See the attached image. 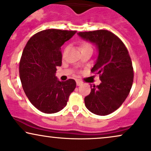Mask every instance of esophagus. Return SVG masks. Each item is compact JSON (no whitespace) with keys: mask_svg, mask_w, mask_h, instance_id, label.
Segmentation results:
<instances>
[{"mask_svg":"<svg viewBox=\"0 0 151 151\" xmlns=\"http://www.w3.org/2000/svg\"><path fill=\"white\" fill-rule=\"evenodd\" d=\"M76 85H77V86H80L82 85V82L79 80H76Z\"/></svg>","mask_w":151,"mask_h":151,"instance_id":"obj_1","label":"esophagus"}]
</instances>
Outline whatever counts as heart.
I'll list each match as a JSON object with an SVG mask.
<instances>
[{"instance_id": "1", "label": "heart", "mask_w": 151, "mask_h": 151, "mask_svg": "<svg viewBox=\"0 0 151 151\" xmlns=\"http://www.w3.org/2000/svg\"><path fill=\"white\" fill-rule=\"evenodd\" d=\"M87 49H92L91 45L88 42L82 43V44L80 45V50H81V51H82V50H87Z\"/></svg>"}]
</instances>
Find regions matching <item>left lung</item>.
<instances>
[{"label":"left lung","instance_id":"obj_1","mask_svg":"<svg viewBox=\"0 0 151 151\" xmlns=\"http://www.w3.org/2000/svg\"><path fill=\"white\" fill-rule=\"evenodd\" d=\"M78 36L96 45L97 59L91 71L100 76L101 83L93 86L85 98L87 108L105 116L116 110L128 97L133 83L132 64L126 47L118 37L105 30L80 32Z\"/></svg>","mask_w":151,"mask_h":151}]
</instances>
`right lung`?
<instances>
[{"instance_id": "obj_1", "label": "right lung", "mask_w": 151, "mask_h": 151, "mask_svg": "<svg viewBox=\"0 0 151 151\" xmlns=\"http://www.w3.org/2000/svg\"><path fill=\"white\" fill-rule=\"evenodd\" d=\"M76 31L48 29L31 37L23 50L19 64V75L24 92L37 109L53 114L67 104L76 81L61 82L55 73L62 65L61 46Z\"/></svg>"}]
</instances>
